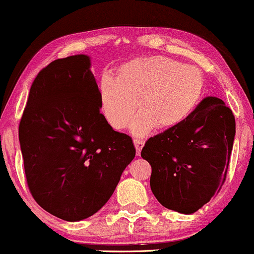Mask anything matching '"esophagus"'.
<instances>
[{
	"mask_svg": "<svg viewBox=\"0 0 254 254\" xmlns=\"http://www.w3.org/2000/svg\"><path fill=\"white\" fill-rule=\"evenodd\" d=\"M133 144H134V147H136L137 156H139L140 155V151H142L145 142H144V140H142V139H133Z\"/></svg>",
	"mask_w": 254,
	"mask_h": 254,
	"instance_id": "1",
	"label": "esophagus"
}]
</instances>
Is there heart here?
<instances>
[{
  "mask_svg": "<svg viewBox=\"0 0 254 254\" xmlns=\"http://www.w3.org/2000/svg\"><path fill=\"white\" fill-rule=\"evenodd\" d=\"M205 77L200 69L166 56L134 59L122 64L117 77L104 73L98 84L99 109L112 129L131 121L134 136L144 137L157 127L172 129L184 123L203 99Z\"/></svg>",
  "mask_w": 254,
  "mask_h": 254,
  "instance_id": "1",
  "label": "heart"
}]
</instances>
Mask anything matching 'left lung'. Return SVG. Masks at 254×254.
<instances>
[{"label":"left lung","instance_id":"8db88e82","mask_svg":"<svg viewBox=\"0 0 254 254\" xmlns=\"http://www.w3.org/2000/svg\"><path fill=\"white\" fill-rule=\"evenodd\" d=\"M236 120L223 101L206 97L184 123L149 138L140 156L150 163L157 200L191 214L218 193L226 178Z\"/></svg>","mask_w":254,"mask_h":254}]
</instances>
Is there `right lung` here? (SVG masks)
I'll return each mask as SVG.
<instances>
[{"instance_id":"right-lung-1","label":"right lung","mask_w":254,"mask_h":254,"mask_svg":"<svg viewBox=\"0 0 254 254\" xmlns=\"http://www.w3.org/2000/svg\"><path fill=\"white\" fill-rule=\"evenodd\" d=\"M86 55L42 69L18 127L28 188L42 208L78 221L110 199L134 158L132 139L99 112L98 85Z\"/></svg>"}]
</instances>
